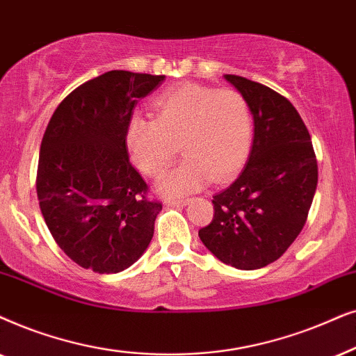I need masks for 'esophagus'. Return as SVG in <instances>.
<instances>
[{
  "label": "esophagus",
  "instance_id": "obj_1",
  "mask_svg": "<svg viewBox=\"0 0 356 356\" xmlns=\"http://www.w3.org/2000/svg\"><path fill=\"white\" fill-rule=\"evenodd\" d=\"M188 203V200H168L165 205L168 207H186Z\"/></svg>",
  "mask_w": 356,
  "mask_h": 356
}]
</instances>
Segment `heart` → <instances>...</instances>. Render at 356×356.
<instances>
[{"instance_id":"b5f03b06","label":"heart","mask_w":356,"mask_h":356,"mask_svg":"<svg viewBox=\"0 0 356 356\" xmlns=\"http://www.w3.org/2000/svg\"><path fill=\"white\" fill-rule=\"evenodd\" d=\"M125 145L148 175L163 172L179 145L186 161L159 179L158 191L168 197L186 195L210 179L225 182L243 168L252 145V115L239 92L182 84L156 99L153 120L130 118Z\"/></svg>"}]
</instances>
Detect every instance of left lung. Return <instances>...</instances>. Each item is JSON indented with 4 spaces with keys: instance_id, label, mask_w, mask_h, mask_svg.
Masks as SVG:
<instances>
[{
    "instance_id": "1",
    "label": "left lung",
    "mask_w": 356,
    "mask_h": 356,
    "mask_svg": "<svg viewBox=\"0 0 356 356\" xmlns=\"http://www.w3.org/2000/svg\"><path fill=\"white\" fill-rule=\"evenodd\" d=\"M225 79L245 99L254 120L248 164L213 197L215 215L198 231L222 264L255 270L280 259L301 233L317 187L311 136L293 104L243 76Z\"/></svg>"
}]
</instances>
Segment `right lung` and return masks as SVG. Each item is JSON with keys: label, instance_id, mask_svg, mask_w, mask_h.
<instances>
[{"label": "right lung", "instance_id": "add662e5", "mask_svg": "<svg viewBox=\"0 0 356 356\" xmlns=\"http://www.w3.org/2000/svg\"><path fill=\"white\" fill-rule=\"evenodd\" d=\"M165 76L112 70L76 88L42 138L37 197L51 236L68 257L97 273L134 265L153 239L163 205L130 164L127 123Z\"/></svg>", "mask_w": 356, "mask_h": 356}]
</instances>
